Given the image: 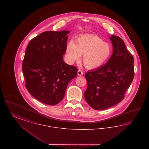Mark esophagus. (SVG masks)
<instances>
[{"instance_id":"esophagus-1","label":"esophagus","mask_w":149,"mask_h":149,"mask_svg":"<svg viewBox=\"0 0 149 149\" xmlns=\"http://www.w3.org/2000/svg\"><path fill=\"white\" fill-rule=\"evenodd\" d=\"M83 74V71H82V70H78V75H79V76H81V75H82Z\"/></svg>"}]
</instances>
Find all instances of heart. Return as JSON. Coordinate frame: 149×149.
Returning <instances> with one entry per match:
<instances>
[{
	"mask_svg": "<svg viewBox=\"0 0 149 149\" xmlns=\"http://www.w3.org/2000/svg\"><path fill=\"white\" fill-rule=\"evenodd\" d=\"M112 54L110 44L94 35L79 37L75 42L68 43L66 50V59L72 64L83 56V63L88 69L100 68L108 61Z\"/></svg>",
	"mask_w": 149,
	"mask_h": 149,
	"instance_id": "b5f03b06",
	"label": "heart"
}]
</instances>
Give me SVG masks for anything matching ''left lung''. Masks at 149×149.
Listing matches in <instances>:
<instances>
[{"label": "left lung", "instance_id": "obj_1", "mask_svg": "<svg viewBox=\"0 0 149 149\" xmlns=\"http://www.w3.org/2000/svg\"><path fill=\"white\" fill-rule=\"evenodd\" d=\"M113 54L106 64L85 77L87 88L84 98L88 104L96 110H103L120 102L125 97L134 78V58L120 37H110Z\"/></svg>", "mask_w": 149, "mask_h": 149}]
</instances>
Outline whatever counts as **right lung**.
I'll list each match as a JSON object with an SVG mask.
<instances>
[{"mask_svg": "<svg viewBox=\"0 0 149 149\" xmlns=\"http://www.w3.org/2000/svg\"><path fill=\"white\" fill-rule=\"evenodd\" d=\"M69 33L42 32L30 41L25 52L22 63L25 86L35 98L47 105L61 101L69 83L77 76V68L63 60Z\"/></svg>", "mask_w": 149, "mask_h": 149, "instance_id": "add662e5", "label": "right lung"}]
</instances>
